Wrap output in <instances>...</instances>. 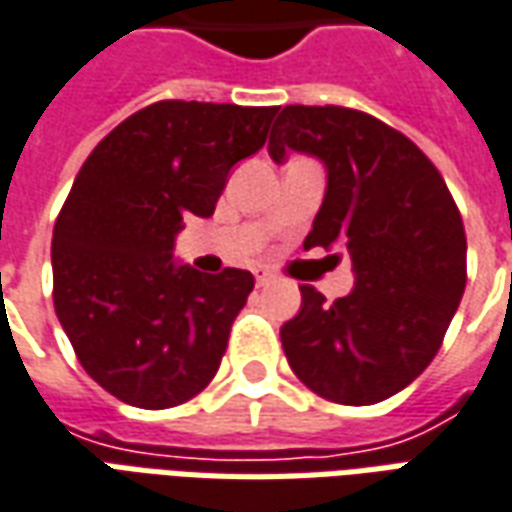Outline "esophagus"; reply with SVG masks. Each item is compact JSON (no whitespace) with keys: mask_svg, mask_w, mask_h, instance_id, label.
I'll return each instance as SVG.
<instances>
[{"mask_svg":"<svg viewBox=\"0 0 512 512\" xmlns=\"http://www.w3.org/2000/svg\"><path fill=\"white\" fill-rule=\"evenodd\" d=\"M255 280H257V285L263 288V285H268V282H274V274H271V271H263V268H257Z\"/></svg>","mask_w":512,"mask_h":512,"instance_id":"obj_1","label":"esophagus"}]
</instances>
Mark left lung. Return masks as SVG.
Here are the masks:
<instances>
[{"label":"left lung","mask_w":512,"mask_h":512,"mask_svg":"<svg viewBox=\"0 0 512 512\" xmlns=\"http://www.w3.org/2000/svg\"><path fill=\"white\" fill-rule=\"evenodd\" d=\"M318 157L327 191L305 249L343 246L355 288L327 302L302 285L280 330L293 374L338 405L407 388L441 349L466 291V230L446 182L410 138L352 107H282L268 155Z\"/></svg>","instance_id":"obj_1"}]
</instances>
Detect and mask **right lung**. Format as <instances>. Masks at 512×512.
<instances>
[{
    "label": "right lung",
    "mask_w": 512,
    "mask_h": 512,
    "mask_svg": "<svg viewBox=\"0 0 512 512\" xmlns=\"http://www.w3.org/2000/svg\"><path fill=\"white\" fill-rule=\"evenodd\" d=\"M274 116L166 99L82 163L52 232V296L82 368L121 402L163 410L216 377L255 277L180 266L174 238L188 216H213L230 169L263 149Z\"/></svg>",
    "instance_id": "obj_1"
}]
</instances>
